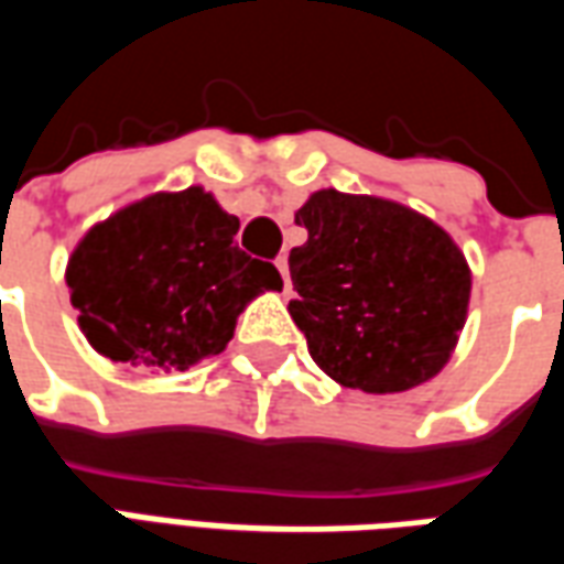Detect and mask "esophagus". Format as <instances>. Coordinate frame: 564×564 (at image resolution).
Returning a JSON list of instances; mask_svg holds the SVG:
<instances>
[{
    "mask_svg": "<svg viewBox=\"0 0 564 564\" xmlns=\"http://www.w3.org/2000/svg\"><path fill=\"white\" fill-rule=\"evenodd\" d=\"M278 271H281V278H283V290H290V262H286V257H278Z\"/></svg>",
    "mask_w": 564,
    "mask_h": 564,
    "instance_id": "1",
    "label": "esophagus"
}]
</instances>
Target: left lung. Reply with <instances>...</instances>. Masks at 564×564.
<instances>
[{
    "mask_svg": "<svg viewBox=\"0 0 564 564\" xmlns=\"http://www.w3.org/2000/svg\"><path fill=\"white\" fill-rule=\"evenodd\" d=\"M295 223L290 317L332 380L404 392L447 366L468 317L471 269L456 241L414 208L317 189Z\"/></svg>",
    "mask_w": 564,
    "mask_h": 564,
    "instance_id": "left-lung-1",
    "label": "left lung"
}]
</instances>
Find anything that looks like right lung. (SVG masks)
<instances>
[{
  "mask_svg": "<svg viewBox=\"0 0 564 564\" xmlns=\"http://www.w3.org/2000/svg\"><path fill=\"white\" fill-rule=\"evenodd\" d=\"M238 226L202 186L153 193L96 223L66 265L93 350L162 371L223 354L238 314L283 286L271 262L238 247Z\"/></svg>",
  "mask_w": 564,
  "mask_h": 564,
  "instance_id": "right-lung-1",
  "label": "right lung"
}]
</instances>
